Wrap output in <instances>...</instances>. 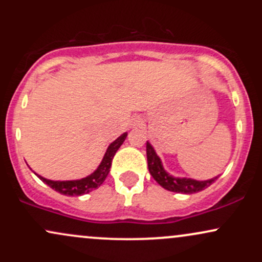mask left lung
<instances>
[{
    "label": "left lung",
    "instance_id": "8db88e82",
    "mask_svg": "<svg viewBox=\"0 0 262 262\" xmlns=\"http://www.w3.org/2000/svg\"><path fill=\"white\" fill-rule=\"evenodd\" d=\"M146 158H148V167L150 175L154 177V180L161 187L171 192H176V193H197V192L202 191V189L207 188L208 186L212 185L218 176L213 177L210 180H206V181H197L193 179H186V177H175L166 172L162 166V162L159 158L158 154L155 152L154 148L149 141H146Z\"/></svg>",
    "mask_w": 262,
    "mask_h": 262
}]
</instances>
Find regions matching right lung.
Returning <instances> with one entry per match:
<instances>
[{"label": "right lung", "mask_w": 262, "mask_h": 262, "mask_svg": "<svg viewBox=\"0 0 262 262\" xmlns=\"http://www.w3.org/2000/svg\"><path fill=\"white\" fill-rule=\"evenodd\" d=\"M127 133H123L121 137L117 138L113 143L110 144L107 148L106 154H104L103 159H102L100 166L97 167L91 175L83 177L81 180H73V181H52L45 177L37 175L39 179L44 183H47L49 187L55 189L59 193L65 194V196H82V194L89 193V192L93 191L103 183L108 173H110L111 165H112V160L116 155L117 150L121 148L123 141L127 138Z\"/></svg>", "instance_id": "1"}]
</instances>
